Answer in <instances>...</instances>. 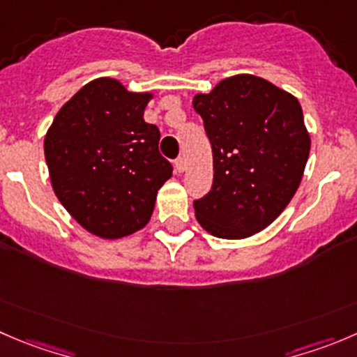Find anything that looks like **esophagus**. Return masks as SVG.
<instances>
[{
  "instance_id": "esophagus-1",
  "label": "esophagus",
  "mask_w": 357,
  "mask_h": 357,
  "mask_svg": "<svg viewBox=\"0 0 357 357\" xmlns=\"http://www.w3.org/2000/svg\"><path fill=\"white\" fill-rule=\"evenodd\" d=\"M174 167H176V171H178V172H185L186 171V160H185V158H183V157L176 158Z\"/></svg>"
}]
</instances>
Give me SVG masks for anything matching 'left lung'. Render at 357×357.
Here are the masks:
<instances>
[{"instance_id":"left-lung-1","label":"left lung","mask_w":357,"mask_h":357,"mask_svg":"<svg viewBox=\"0 0 357 357\" xmlns=\"http://www.w3.org/2000/svg\"><path fill=\"white\" fill-rule=\"evenodd\" d=\"M213 148V186L193 202L207 234L248 238L266 228L302 183L310 134L298 99L255 75L193 96Z\"/></svg>"}]
</instances>
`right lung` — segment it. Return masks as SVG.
I'll return each instance as SVG.
<instances>
[{
    "label": "right lung",
    "instance_id": "right-lung-1",
    "mask_svg": "<svg viewBox=\"0 0 357 357\" xmlns=\"http://www.w3.org/2000/svg\"><path fill=\"white\" fill-rule=\"evenodd\" d=\"M151 92H130L102 76L83 85L45 134L54 193L76 223L101 238L146 227L172 167L158 151L160 132L144 122Z\"/></svg>",
    "mask_w": 357,
    "mask_h": 357
}]
</instances>
